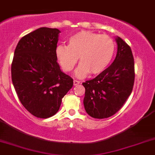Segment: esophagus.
I'll return each instance as SVG.
<instances>
[{
	"label": "esophagus",
	"mask_w": 155,
	"mask_h": 155,
	"mask_svg": "<svg viewBox=\"0 0 155 155\" xmlns=\"http://www.w3.org/2000/svg\"><path fill=\"white\" fill-rule=\"evenodd\" d=\"M79 84H80V81H79L74 80V86H77V85H78Z\"/></svg>",
	"instance_id": "esophagus-1"
}]
</instances>
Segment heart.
Wrapping results in <instances>:
<instances>
[{"label": "heart", "mask_w": 155, "mask_h": 155, "mask_svg": "<svg viewBox=\"0 0 155 155\" xmlns=\"http://www.w3.org/2000/svg\"><path fill=\"white\" fill-rule=\"evenodd\" d=\"M115 51V42L107 35L81 31L68 40V46L58 45L55 50L57 60L66 72H70L79 60L81 62L75 74L83 78L90 72L98 74L105 70Z\"/></svg>", "instance_id": "1"}]
</instances>
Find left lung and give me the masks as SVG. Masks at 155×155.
I'll use <instances>...</instances> for the list:
<instances>
[{
	"label": "left lung",
	"instance_id": "obj_1",
	"mask_svg": "<svg viewBox=\"0 0 155 155\" xmlns=\"http://www.w3.org/2000/svg\"><path fill=\"white\" fill-rule=\"evenodd\" d=\"M117 52L113 63L94 79L82 83L85 88L84 105L94 118L114 115L124 105L134 83V61L130 46L116 38Z\"/></svg>",
	"mask_w": 155,
	"mask_h": 155
}]
</instances>
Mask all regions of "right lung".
<instances>
[{
  "label": "right lung",
  "mask_w": 155,
  "mask_h": 155,
  "mask_svg": "<svg viewBox=\"0 0 155 155\" xmlns=\"http://www.w3.org/2000/svg\"><path fill=\"white\" fill-rule=\"evenodd\" d=\"M61 31L40 28L23 37L15 51L11 78L23 106L39 118L52 117L73 79L61 71L55 50Z\"/></svg>",
  "instance_id": "add662e5"
}]
</instances>
